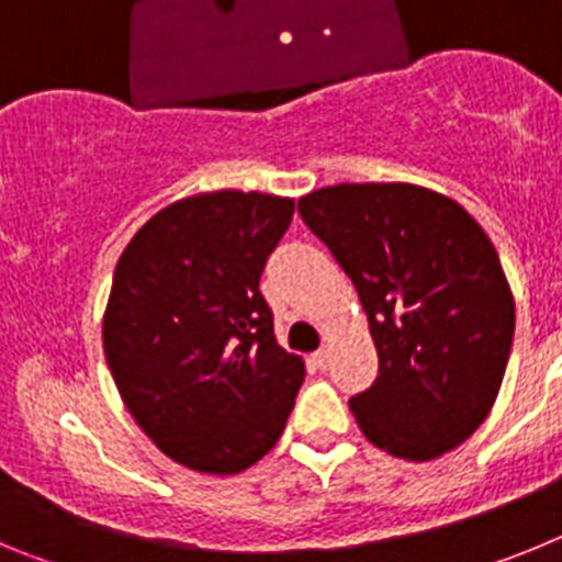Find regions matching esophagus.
Returning a JSON list of instances; mask_svg holds the SVG:
<instances>
[{"mask_svg": "<svg viewBox=\"0 0 562 562\" xmlns=\"http://www.w3.org/2000/svg\"><path fill=\"white\" fill-rule=\"evenodd\" d=\"M312 366H315V369H326V366H329V351H315V355H312Z\"/></svg>", "mask_w": 562, "mask_h": 562, "instance_id": "esophagus-1", "label": "esophagus"}]
</instances>
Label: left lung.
Segmentation results:
<instances>
[{"mask_svg":"<svg viewBox=\"0 0 562 562\" xmlns=\"http://www.w3.org/2000/svg\"><path fill=\"white\" fill-rule=\"evenodd\" d=\"M297 213L369 315L380 371L349 400L366 439L408 461L459 448L493 408L513 349L493 241L459 202L408 182L321 188Z\"/></svg>","mask_w":562,"mask_h":562,"instance_id":"8db88e82","label":"left lung"}]
</instances>
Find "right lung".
<instances>
[{"mask_svg":"<svg viewBox=\"0 0 562 562\" xmlns=\"http://www.w3.org/2000/svg\"><path fill=\"white\" fill-rule=\"evenodd\" d=\"M295 213L270 193L162 207L114 267L103 351L143 434L177 464L236 475L284 434L304 360L278 346L258 290Z\"/></svg>","mask_w":562,"mask_h":562,"instance_id":"obj_1","label":"right lung"}]
</instances>
